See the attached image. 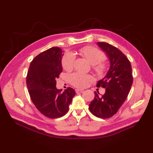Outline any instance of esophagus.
Returning <instances> with one entry per match:
<instances>
[{"label": "esophagus", "instance_id": "obj_1", "mask_svg": "<svg viewBox=\"0 0 153 153\" xmlns=\"http://www.w3.org/2000/svg\"><path fill=\"white\" fill-rule=\"evenodd\" d=\"M75 91H76V92H82L83 91H84V90L83 89H75Z\"/></svg>", "mask_w": 153, "mask_h": 153}]
</instances>
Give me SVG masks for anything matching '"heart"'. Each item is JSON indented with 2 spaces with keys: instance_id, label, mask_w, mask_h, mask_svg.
<instances>
[{
  "instance_id": "heart-1",
  "label": "heart",
  "mask_w": 153,
  "mask_h": 153,
  "mask_svg": "<svg viewBox=\"0 0 153 153\" xmlns=\"http://www.w3.org/2000/svg\"><path fill=\"white\" fill-rule=\"evenodd\" d=\"M80 53L90 64L93 65V69L97 75L103 76L107 66L103 61L105 54L98 48L92 47H85L80 50ZM75 62V56L71 53H66L62 59V66L64 69L69 71L73 69ZM91 80V76L80 73H75L70 76L71 84L76 87H84Z\"/></svg>"
}]
</instances>
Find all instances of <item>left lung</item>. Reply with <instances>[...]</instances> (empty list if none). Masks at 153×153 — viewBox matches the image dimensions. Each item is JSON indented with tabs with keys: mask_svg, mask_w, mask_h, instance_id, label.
Instances as JSON below:
<instances>
[{
	"mask_svg": "<svg viewBox=\"0 0 153 153\" xmlns=\"http://www.w3.org/2000/svg\"><path fill=\"white\" fill-rule=\"evenodd\" d=\"M110 61L108 72L97 87L105 88L103 96L95 91L94 99L89 105L91 112L99 118L113 116L126 100L133 84L130 62L122 52L105 42L97 43Z\"/></svg>",
	"mask_w": 153,
	"mask_h": 153,
	"instance_id": "8db88e82",
	"label": "left lung"
}]
</instances>
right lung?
<instances>
[{"label":"right lung","mask_w":153,"mask_h":153,"mask_svg":"<svg viewBox=\"0 0 153 153\" xmlns=\"http://www.w3.org/2000/svg\"><path fill=\"white\" fill-rule=\"evenodd\" d=\"M62 52L60 48L52 47L37 55L30 62L27 76L32 101L41 114L52 119L67 114L76 94L71 87L64 92L56 87V79L62 71Z\"/></svg>","instance_id":"add662e5"}]
</instances>
